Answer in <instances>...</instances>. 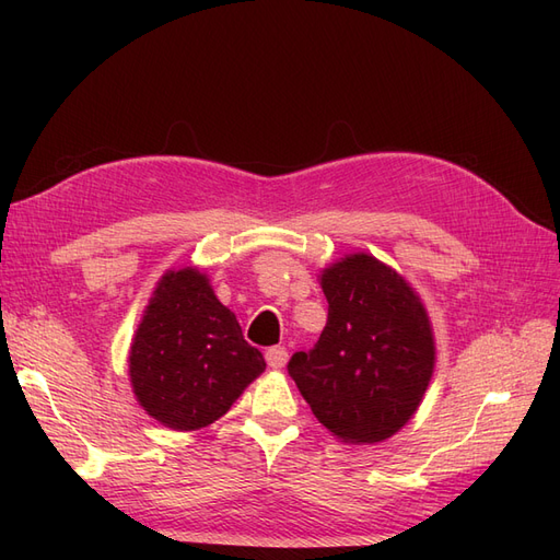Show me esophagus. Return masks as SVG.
I'll use <instances>...</instances> for the list:
<instances>
[{
	"mask_svg": "<svg viewBox=\"0 0 560 560\" xmlns=\"http://www.w3.org/2000/svg\"><path fill=\"white\" fill-rule=\"evenodd\" d=\"M287 358H290V354H287V350L280 346L266 350V362L270 369H282L287 364Z\"/></svg>",
	"mask_w": 560,
	"mask_h": 560,
	"instance_id": "1",
	"label": "esophagus"
}]
</instances>
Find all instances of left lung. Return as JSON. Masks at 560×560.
Here are the masks:
<instances>
[{"label":"left lung","instance_id":"obj_1","mask_svg":"<svg viewBox=\"0 0 560 560\" xmlns=\"http://www.w3.org/2000/svg\"><path fill=\"white\" fill-rule=\"evenodd\" d=\"M329 315L319 341L294 352L290 376L315 418L346 444H378L413 418L434 374L425 303L366 252L319 270Z\"/></svg>","mask_w":560,"mask_h":560}]
</instances>
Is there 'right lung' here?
Here are the masks:
<instances>
[{
    "label": "right lung",
    "instance_id": "obj_1",
    "mask_svg": "<svg viewBox=\"0 0 560 560\" xmlns=\"http://www.w3.org/2000/svg\"><path fill=\"white\" fill-rule=\"evenodd\" d=\"M235 315L196 266L165 270L132 336L130 385L142 409L175 432L222 418L264 374Z\"/></svg>",
    "mask_w": 560,
    "mask_h": 560
}]
</instances>
